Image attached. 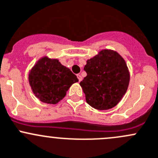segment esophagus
Masks as SVG:
<instances>
[{"label": "esophagus", "instance_id": "obj_1", "mask_svg": "<svg viewBox=\"0 0 158 158\" xmlns=\"http://www.w3.org/2000/svg\"><path fill=\"white\" fill-rule=\"evenodd\" d=\"M77 78L79 79V82H81L82 80V77L81 76V75H77Z\"/></svg>", "mask_w": 158, "mask_h": 158}]
</instances>
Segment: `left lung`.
<instances>
[{
  "instance_id": "8db88e82",
  "label": "left lung",
  "mask_w": 158,
  "mask_h": 158,
  "mask_svg": "<svg viewBox=\"0 0 158 158\" xmlns=\"http://www.w3.org/2000/svg\"><path fill=\"white\" fill-rule=\"evenodd\" d=\"M87 76L79 85L86 102L98 110L114 107L128 89L130 73L123 57L112 49H102L86 61Z\"/></svg>"
}]
</instances>
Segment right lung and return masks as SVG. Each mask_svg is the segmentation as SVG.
I'll return each mask as SVG.
<instances>
[{
  "label": "right lung",
  "mask_w": 158,
  "mask_h": 158,
  "mask_svg": "<svg viewBox=\"0 0 158 158\" xmlns=\"http://www.w3.org/2000/svg\"><path fill=\"white\" fill-rule=\"evenodd\" d=\"M32 92L42 102L55 105L66 95L72 85L79 82L76 76L58 59L44 56L29 71Z\"/></svg>",
  "instance_id": "right-lung-1"
}]
</instances>
